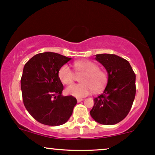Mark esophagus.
<instances>
[{
  "label": "esophagus",
  "mask_w": 155,
  "mask_h": 155,
  "mask_svg": "<svg viewBox=\"0 0 155 155\" xmlns=\"http://www.w3.org/2000/svg\"><path fill=\"white\" fill-rule=\"evenodd\" d=\"M83 101V98H77V101H78V103L81 102V101Z\"/></svg>",
  "instance_id": "1"
}]
</instances>
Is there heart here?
<instances>
[{
	"label": "heart",
	"mask_w": 155,
	"mask_h": 155,
	"mask_svg": "<svg viewBox=\"0 0 155 155\" xmlns=\"http://www.w3.org/2000/svg\"><path fill=\"white\" fill-rule=\"evenodd\" d=\"M76 71L83 73L81 78L82 83L74 84L65 89V93L75 98H83L93 91L100 92L106 86L108 75L104 70L98 68L94 62L89 60H81L74 63ZM58 76L64 85H70L74 81V73L68 64H64L59 70Z\"/></svg>",
	"instance_id": "1"
}]
</instances>
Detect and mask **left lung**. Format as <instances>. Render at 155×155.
Listing matches in <instances>:
<instances>
[{
  "mask_svg": "<svg viewBox=\"0 0 155 155\" xmlns=\"http://www.w3.org/2000/svg\"><path fill=\"white\" fill-rule=\"evenodd\" d=\"M95 59L106 70L108 83L103 94L93 99L90 114L99 124L114 125L130 111L136 94V75L129 62L117 55L96 54Z\"/></svg>",
  "mask_w": 155,
  "mask_h": 155,
  "instance_id": "8db88e82",
  "label": "left lung"
}]
</instances>
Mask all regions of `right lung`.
<instances>
[{"instance_id":"right-lung-1","label":"right lung","mask_w":155,"mask_h":155,"mask_svg":"<svg viewBox=\"0 0 155 155\" xmlns=\"http://www.w3.org/2000/svg\"><path fill=\"white\" fill-rule=\"evenodd\" d=\"M71 60L57 53H39L25 64L21 89L24 104L34 119L48 126H60L68 121L77 100L63 96V85L58 76L61 67Z\"/></svg>"}]
</instances>
